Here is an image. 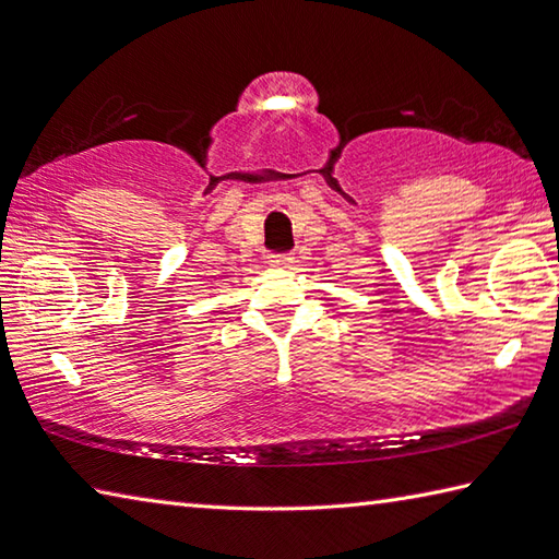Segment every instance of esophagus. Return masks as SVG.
<instances>
[{
	"mask_svg": "<svg viewBox=\"0 0 559 559\" xmlns=\"http://www.w3.org/2000/svg\"><path fill=\"white\" fill-rule=\"evenodd\" d=\"M269 261L273 266H290L295 257L290 252H273V254H269Z\"/></svg>",
	"mask_w": 559,
	"mask_h": 559,
	"instance_id": "obj_1",
	"label": "esophagus"
}]
</instances>
